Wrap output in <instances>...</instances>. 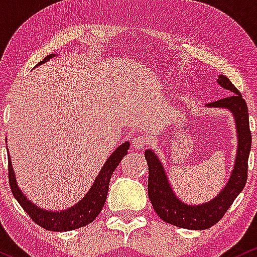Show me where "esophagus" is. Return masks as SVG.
Instances as JSON below:
<instances>
[{"label":"esophagus","mask_w":257,"mask_h":257,"mask_svg":"<svg viewBox=\"0 0 257 257\" xmlns=\"http://www.w3.org/2000/svg\"><path fill=\"white\" fill-rule=\"evenodd\" d=\"M148 143H149V141L143 136H137L132 140V147H134V149H136V151L142 149L143 147L147 146Z\"/></svg>","instance_id":"obj_1"}]
</instances>
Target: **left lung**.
I'll return each mask as SVG.
<instances>
[{
  "instance_id": "left-lung-1",
  "label": "left lung",
  "mask_w": 257,
  "mask_h": 257,
  "mask_svg": "<svg viewBox=\"0 0 257 257\" xmlns=\"http://www.w3.org/2000/svg\"><path fill=\"white\" fill-rule=\"evenodd\" d=\"M217 83L224 90L232 92L229 97L209 103L205 106L228 109L235 120L238 135L237 157L228 182L218 193L217 197L205 204L187 205L172 191L163 164L155 153L147 149L144 152L148 163V195L153 209L163 221L187 229H207L223 217L239 193L244 189L247 178V159L251 148V132L249 126L247 105L235 86L224 75H218Z\"/></svg>"
}]
</instances>
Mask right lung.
<instances>
[{
    "label": "right lung",
    "instance_id": "1",
    "mask_svg": "<svg viewBox=\"0 0 257 257\" xmlns=\"http://www.w3.org/2000/svg\"><path fill=\"white\" fill-rule=\"evenodd\" d=\"M54 54L45 57L37 65H41L47 60L53 58ZM130 148V143L125 142L115 149L113 154L108 158L105 164L103 165L102 170L94 180L93 184L87 192V194L83 197L77 204H75L70 209L63 210V211H47L41 207L36 206L35 204L31 203L29 199L25 197L24 193L19 189L17 184L16 175H14L12 161H11L10 153H8V180H10V186L12 193L20 206L24 209V211L30 216L31 220L39 224L42 228L47 230H53V232H65V230L77 229L80 227L86 226L91 223L98 214L102 211L103 206L106 200V194H108L109 181H110L111 175L114 170L119 165L120 161L123 159Z\"/></svg>",
    "mask_w": 257,
    "mask_h": 257
}]
</instances>
